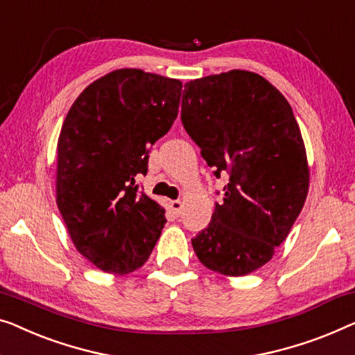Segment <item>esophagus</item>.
Wrapping results in <instances>:
<instances>
[{
	"label": "esophagus",
	"instance_id": "1",
	"mask_svg": "<svg viewBox=\"0 0 355 355\" xmlns=\"http://www.w3.org/2000/svg\"><path fill=\"white\" fill-rule=\"evenodd\" d=\"M169 208H171V211H173L174 216H181L182 203L179 202V200H171V202H169Z\"/></svg>",
	"mask_w": 355,
	"mask_h": 355
}]
</instances>
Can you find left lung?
<instances>
[{
	"mask_svg": "<svg viewBox=\"0 0 355 355\" xmlns=\"http://www.w3.org/2000/svg\"><path fill=\"white\" fill-rule=\"evenodd\" d=\"M182 125L209 166L230 174L211 223L192 240L209 270L248 275L288 237L309 190L300 125L263 76L229 70L186 83Z\"/></svg>",
	"mask_w": 355,
	"mask_h": 355,
	"instance_id": "left-lung-1",
	"label": "left lung"
}]
</instances>
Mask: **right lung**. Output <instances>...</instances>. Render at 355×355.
I'll return each instance as SVG.
<instances>
[{
	"label": "right lung",
	"instance_id": "obj_1",
	"mask_svg": "<svg viewBox=\"0 0 355 355\" xmlns=\"http://www.w3.org/2000/svg\"><path fill=\"white\" fill-rule=\"evenodd\" d=\"M182 83L139 69L107 73L76 97L58 141L55 202L75 248L107 274L139 269L165 208L137 192L148 150L176 120Z\"/></svg>",
	"mask_w": 355,
	"mask_h": 355
}]
</instances>
